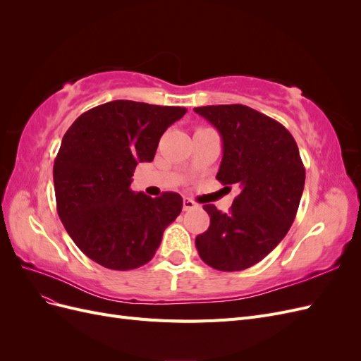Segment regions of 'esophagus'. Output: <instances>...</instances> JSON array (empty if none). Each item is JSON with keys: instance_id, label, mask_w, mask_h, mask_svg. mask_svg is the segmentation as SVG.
I'll return each mask as SVG.
<instances>
[{"instance_id": "esophagus-1", "label": "esophagus", "mask_w": 361, "mask_h": 361, "mask_svg": "<svg viewBox=\"0 0 361 361\" xmlns=\"http://www.w3.org/2000/svg\"><path fill=\"white\" fill-rule=\"evenodd\" d=\"M199 204L195 203L194 200L191 199H183V211H191V209H195Z\"/></svg>"}]
</instances>
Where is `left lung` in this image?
Wrapping results in <instances>:
<instances>
[{
  "mask_svg": "<svg viewBox=\"0 0 361 361\" xmlns=\"http://www.w3.org/2000/svg\"><path fill=\"white\" fill-rule=\"evenodd\" d=\"M194 111L221 135L216 179L241 187L228 212L203 206L211 224L195 238V247L204 264L218 271L247 269L280 244L297 215L305 180L298 146L277 120L241 104Z\"/></svg>",
  "mask_w": 361,
  "mask_h": 361,
  "instance_id": "8db88e82",
  "label": "left lung"
}]
</instances>
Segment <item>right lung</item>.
<instances>
[{"mask_svg":"<svg viewBox=\"0 0 361 361\" xmlns=\"http://www.w3.org/2000/svg\"><path fill=\"white\" fill-rule=\"evenodd\" d=\"M187 108L113 101L85 111L54 161L57 212L82 253L108 269L143 267L182 211L178 192L130 190L138 162L154 161L161 135Z\"/></svg>","mask_w":361,"mask_h":361,"instance_id":"1","label":"right lung"}]
</instances>
